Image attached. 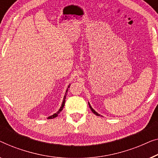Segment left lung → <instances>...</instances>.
Listing matches in <instances>:
<instances>
[{
    "label": "left lung",
    "mask_w": 158,
    "mask_h": 158,
    "mask_svg": "<svg viewBox=\"0 0 158 158\" xmlns=\"http://www.w3.org/2000/svg\"><path fill=\"white\" fill-rule=\"evenodd\" d=\"M89 107H90V109H91V110H92V112H93V113H94V114H96V115H97V116H99V114H98V113H97V112H95V111L94 110V109H92V106H90V104H89Z\"/></svg>",
    "instance_id": "8db88e82"
}]
</instances>
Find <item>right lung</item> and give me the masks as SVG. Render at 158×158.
I'll list each match as a JSON object with an SVG mask.
<instances>
[{
	"label": "right lung",
	"mask_w": 158,
	"mask_h": 158,
	"mask_svg": "<svg viewBox=\"0 0 158 158\" xmlns=\"http://www.w3.org/2000/svg\"><path fill=\"white\" fill-rule=\"evenodd\" d=\"M69 86H70V85L68 86V89H66V92H68V89H69ZM66 95L65 96H64V100H63V102H62V104H61V108L59 109V110L58 111V112H56V113H55V114H54L53 115H52V116H50V117H48L47 119H53V118H54V117H56L57 116H58V114H59V112H61V111L63 110V108H64V104H65V99H66Z\"/></svg>",
	"instance_id": "obj_1"
}]
</instances>
